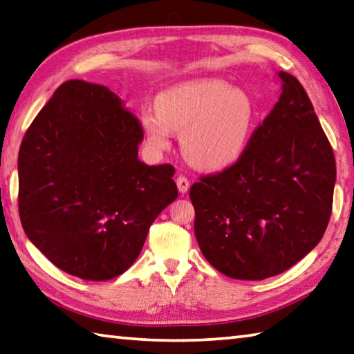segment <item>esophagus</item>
<instances>
[{
  "instance_id": "34e87169",
  "label": "esophagus",
  "mask_w": 354,
  "mask_h": 354,
  "mask_svg": "<svg viewBox=\"0 0 354 354\" xmlns=\"http://www.w3.org/2000/svg\"><path fill=\"white\" fill-rule=\"evenodd\" d=\"M176 183H177V188H178V192L180 194H186V192L189 191V180L186 178V177H183V176H178L177 178H176Z\"/></svg>"
}]
</instances>
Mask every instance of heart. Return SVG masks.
<instances>
[{
	"instance_id": "1",
	"label": "heart",
	"mask_w": 354,
	"mask_h": 354,
	"mask_svg": "<svg viewBox=\"0 0 354 354\" xmlns=\"http://www.w3.org/2000/svg\"><path fill=\"white\" fill-rule=\"evenodd\" d=\"M256 108L245 91L223 80L198 78L163 91L156 112L145 111L140 124L157 151L171 146V132L180 136L188 163L206 172L236 165L248 149Z\"/></svg>"
}]
</instances>
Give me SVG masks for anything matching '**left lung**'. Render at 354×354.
I'll use <instances>...</instances> for the list:
<instances>
[{
	"instance_id": "8db88e82",
	"label": "left lung",
	"mask_w": 354,
	"mask_h": 354,
	"mask_svg": "<svg viewBox=\"0 0 354 354\" xmlns=\"http://www.w3.org/2000/svg\"><path fill=\"white\" fill-rule=\"evenodd\" d=\"M279 78L282 94L243 157L189 189L200 251L239 281L291 268L321 242L331 214L335 154L302 84Z\"/></svg>"
}]
</instances>
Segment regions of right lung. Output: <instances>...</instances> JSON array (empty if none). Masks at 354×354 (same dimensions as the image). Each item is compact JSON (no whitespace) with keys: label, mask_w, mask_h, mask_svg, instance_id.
<instances>
[{"label":"right lung","mask_w":354,"mask_h":354,"mask_svg":"<svg viewBox=\"0 0 354 354\" xmlns=\"http://www.w3.org/2000/svg\"><path fill=\"white\" fill-rule=\"evenodd\" d=\"M143 129L109 88L71 80L26 132L18 208L26 236L83 281L136 262L154 220L178 196L171 165L138 160Z\"/></svg>","instance_id":"add662e5"}]
</instances>
